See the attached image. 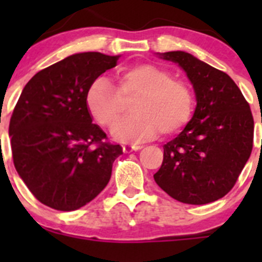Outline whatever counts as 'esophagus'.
<instances>
[{
    "label": "esophagus",
    "instance_id": "obj_1",
    "mask_svg": "<svg viewBox=\"0 0 262 262\" xmlns=\"http://www.w3.org/2000/svg\"><path fill=\"white\" fill-rule=\"evenodd\" d=\"M143 148V146L141 144H125L123 146V152L124 153H130V152H136V150H139Z\"/></svg>",
    "mask_w": 262,
    "mask_h": 262
}]
</instances>
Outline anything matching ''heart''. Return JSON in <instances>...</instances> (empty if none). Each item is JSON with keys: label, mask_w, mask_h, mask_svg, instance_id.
<instances>
[{"label": "heart", "mask_w": 262, "mask_h": 262, "mask_svg": "<svg viewBox=\"0 0 262 262\" xmlns=\"http://www.w3.org/2000/svg\"><path fill=\"white\" fill-rule=\"evenodd\" d=\"M132 99L135 114L116 123L125 102ZM86 106L101 126L116 123L112 136L116 141L142 142L155 138L160 132L163 136L180 132L191 118L194 99L189 86L171 78L168 71L141 63L118 73L116 89L102 76L92 81L86 92Z\"/></svg>", "instance_id": "heart-1"}]
</instances>
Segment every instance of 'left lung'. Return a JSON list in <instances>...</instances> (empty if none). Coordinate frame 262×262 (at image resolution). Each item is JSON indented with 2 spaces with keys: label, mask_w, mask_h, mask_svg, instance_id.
<instances>
[{
  "label": "left lung",
  "mask_w": 262,
  "mask_h": 262,
  "mask_svg": "<svg viewBox=\"0 0 262 262\" xmlns=\"http://www.w3.org/2000/svg\"><path fill=\"white\" fill-rule=\"evenodd\" d=\"M156 54L184 71L194 89L196 107L184 130L163 146L162 166L153 178L163 191L185 204L215 202L234 186L250 158V105L227 73L190 53Z\"/></svg>",
  "instance_id": "left-lung-1"
}]
</instances>
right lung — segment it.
I'll use <instances>...</instances> for the list:
<instances>
[{"label": "right lung", "mask_w": 262, "mask_h": 262, "mask_svg": "<svg viewBox=\"0 0 262 262\" xmlns=\"http://www.w3.org/2000/svg\"><path fill=\"white\" fill-rule=\"evenodd\" d=\"M119 57L72 54L36 73L21 92L9 128L14 165L34 196L53 209L72 212L95 199L123 155L119 144L104 142L86 106L90 84Z\"/></svg>", "instance_id": "add662e5"}]
</instances>
